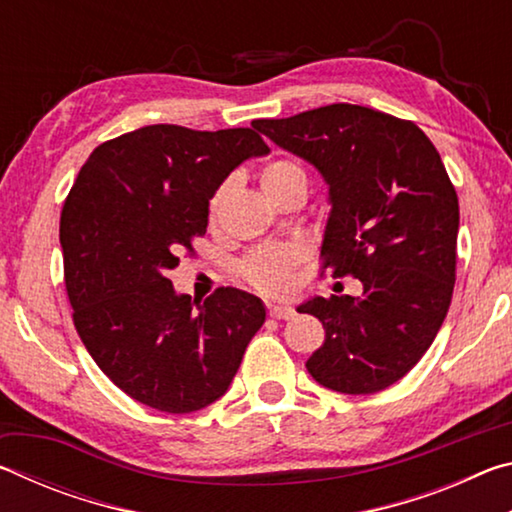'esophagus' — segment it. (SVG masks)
I'll use <instances>...</instances> for the list:
<instances>
[{
  "label": "esophagus",
  "instance_id": "1",
  "mask_svg": "<svg viewBox=\"0 0 512 512\" xmlns=\"http://www.w3.org/2000/svg\"><path fill=\"white\" fill-rule=\"evenodd\" d=\"M268 316L273 320H289L296 316V311L291 307H284V305H268Z\"/></svg>",
  "mask_w": 512,
  "mask_h": 512
}]
</instances>
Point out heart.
I'll return each instance as SVG.
<instances>
[{
	"label": "heart",
	"mask_w": 512,
	"mask_h": 512,
	"mask_svg": "<svg viewBox=\"0 0 512 512\" xmlns=\"http://www.w3.org/2000/svg\"><path fill=\"white\" fill-rule=\"evenodd\" d=\"M293 180H305L307 176L296 162L291 160H273L259 171V187L268 196L277 187L289 185ZM221 203V192H216L210 201V221L216 219ZM302 264V250L289 244H264L255 248L253 253L241 259L237 271L241 280L266 296H282L293 284L296 268Z\"/></svg>",
	"instance_id": "1"
}]
</instances>
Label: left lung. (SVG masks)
<instances>
[{
	"label": "left lung",
	"instance_id": "left-lung-1",
	"mask_svg": "<svg viewBox=\"0 0 512 512\" xmlns=\"http://www.w3.org/2000/svg\"><path fill=\"white\" fill-rule=\"evenodd\" d=\"M253 126L323 173V271L363 287L298 307L325 327L307 370L339 393L384 391L429 350L452 302L458 196L440 153L413 121L352 103Z\"/></svg>",
	"mask_w": 512,
	"mask_h": 512
}]
</instances>
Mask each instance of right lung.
I'll list each match as a JSON object with an SVG mask.
<instances>
[{
	"label": "right lung",
	"instance_id": "obj_1",
	"mask_svg": "<svg viewBox=\"0 0 512 512\" xmlns=\"http://www.w3.org/2000/svg\"><path fill=\"white\" fill-rule=\"evenodd\" d=\"M253 128L155 124L99 144L60 214L65 289L90 357L128 397L192 413L228 391L264 325L262 300L221 287L203 305L167 277L194 255L207 205L228 173L264 155Z\"/></svg>",
	"mask_w": 512,
	"mask_h": 512
}]
</instances>
